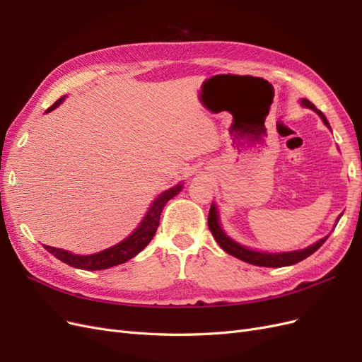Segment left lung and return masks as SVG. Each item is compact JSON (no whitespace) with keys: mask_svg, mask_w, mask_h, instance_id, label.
Returning <instances> with one entry per match:
<instances>
[{"mask_svg":"<svg viewBox=\"0 0 362 362\" xmlns=\"http://www.w3.org/2000/svg\"><path fill=\"white\" fill-rule=\"evenodd\" d=\"M299 103H300L302 107L310 108V110H313V112L319 115L320 119L323 120V124L331 129V125H329V122H327L326 116L320 110H317L313 103H310L308 100H305V98H302ZM341 216L343 214H339L337 217L334 226H337V223H338L339 218H341ZM208 228H210V231H211L214 240L217 242V245L221 246L226 252V254L233 255V257L242 259L245 262H249V264L259 266V267H287V266H293V264H296V262H299L305 258H308L310 255H313L314 252L326 242L327 237H329L331 233L334 231V228H332V231L327 234L326 237L320 238L319 242H315V243L306 246L303 249H296V250H288V252L259 250V249H254V247H249V246H245V245H240L238 242H235L234 238H231L225 233V229L221 225V216H218V210H217V206H216L214 202L210 206V213H208Z\"/></svg>","mask_w":362,"mask_h":362,"instance_id":"8db88e82","label":"left lung"}]
</instances>
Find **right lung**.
Returning a JSON list of instances; mask_svg holds the SVG:
<instances>
[{
    "label": "right lung",
    "instance_id": "obj_1",
    "mask_svg": "<svg viewBox=\"0 0 362 362\" xmlns=\"http://www.w3.org/2000/svg\"><path fill=\"white\" fill-rule=\"evenodd\" d=\"M64 100H66V96H62L60 100L52 107H49L45 113L52 112L54 108H57ZM182 187L184 184L180 182L177 185H173V187L161 192L157 198L152 201L146 214L144 216V218H141V222L139 223V226L134 229V231L128 237H125L122 242H119L101 252H96V254H89V255H78L59 247L45 246V249L60 261L66 262L68 266L81 269V270H104V269H110V267L122 264V262H127L128 259L134 258L149 245L152 237L156 235L164 205H166L172 198H175V196L182 190Z\"/></svg>",
    "mask_w": 362,
    "mask_h": 362
}]
</instances>
